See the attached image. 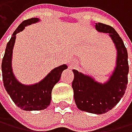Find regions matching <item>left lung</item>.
<instances>
[{"label":"left lung","mask_w":132,"mask_h":132,"mask_svg":"<svg viewBox=\"0 0 132 132\" xmlns=\"http://www.w3.org/2000/svg\"><path fill=\"white\" fill-rule=\"evenodd\" d=\"M100 32L109 33L117 48L116 68L107 83L101 84L88 75L73 70L72 82L74 98L78 109L92 114H105L113 109L124 95L128 82L129 71L127 50L122 38L112 27L104 23H96Z\"/></svg>","instance_id":"left-lung-1"}]
</instances>
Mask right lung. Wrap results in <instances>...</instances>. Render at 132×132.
<instances>
[{
  "label": "right lung",
  "mask_w": 132,
  "mask_h": 132,
  "mask_svg": "<svg viewBox=\"0 0 132 132\" xmlns=\"http://www.w3.org/2000/svg\"><path fill=\"white\" fill-rule=\"evenodd\" d=\"M38 21L39 18H32L23 21L17 27L7 44L4 57L2 59V79L5 88L16 105L23 110H41L46 109L51 101L53 88L60 80L62 71L67 68V65H60L53 69L39 84L34 85H23L14 77L12 71L11 60L16 35L22 31L26 26Z\"/></svg>",
  "instance_id": "add662e5"
}]
</instances>
